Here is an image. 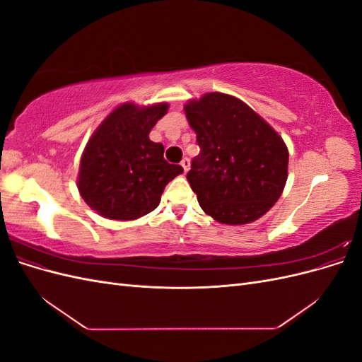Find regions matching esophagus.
<instances>
[{
  "mask_svg": "<svg viewBox=\"0 0 362 362\" xmlns=\"http://www.w3.org/2000/svg\"><path fill=\"white\" fill-rule=\"evenodd\" d=\"M181 166H182V169H184V172H187L189 169H190V160L187 158V157H184L182 160H181Z\"/></svg>",
  "mask_w": 362,
  "mask_h": 362,
  "instance_id": "1",
  "label": "esophagus"
}]
</instances>
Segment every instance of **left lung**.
Segmentation results:
<instances>
[{
	"label": "left lung",
	"instance_id": "left-lung-1",
	"mask_svg": "<svg viewBox=\"0 0 362 362\" xmlns=\"http://www.w3.org/2000/svg\"><path fill=\"white\" fill-rule=\"evenodd\" d=\"M201 148L187 173L202 210L225 225H245L275 205L288 177V149L238 98L213 92L184 105Z\"/></svg>",
	"mask_w": 362,
	"mask_h": 362
}]
</instances>
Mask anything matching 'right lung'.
Listing matches in <instances>:
<instances>
[{
    "label": "right lung",
    "instance_id": "right-lung-1",
    "mask_svg": "<svg viewBox=\"0 0 362 362\" xmlns=\"http://www.w3.org/2000/svg\"><path fill=\"white\" fill-rule=\"evenodd\" d=\"M160 103L116 107L87 141L80 161L78 190L92 210L113 221H136L156 210L168 182L182 173L163 157L164 146L149 140L168 113Z\"/></svg>",
    "mask_w": 362,
    "mask_h": 362
}]
</instances>
